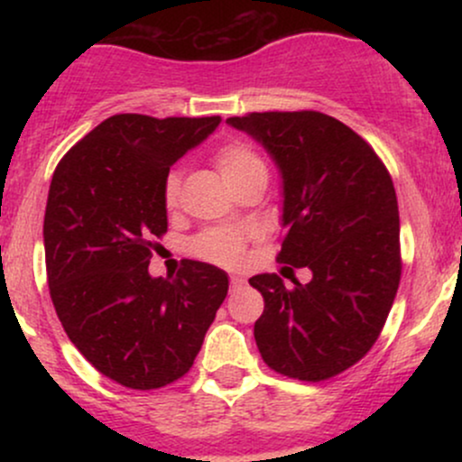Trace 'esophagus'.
I'll return each instance as SVG.
<instances>
[{
    "label": "esophagus",
    "mask_w": 462,
    "mask_h": 462,
    "mask_svg": "<svg viewBox=\"0 0 462 462\" xmlns=\"http://www.w3.org/2000/svg\"><path fill=\"white\" fill-rule=\"evenodd\" d=\"M243 284H245V278H243V275H230V286H232V289H241Z\"/></svg>",
    "instance_id": "1"
}]
</instances>
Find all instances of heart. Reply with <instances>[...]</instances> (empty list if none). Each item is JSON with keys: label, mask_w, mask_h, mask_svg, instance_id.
I'll use <instances>...</instances> for the list:
<instances>
[{"label": "heart", "mask_w": 462, "mask_h": 462, "mask_svg": "<svg viewBox=\"0 0 462 462\" xmlns=\"http://www.w3.org/2000/svg\"><path fill=\"white\" fill-rule=\"evenodd\" d=\"M215 167L219 176L238 190L252 182H267V162L254 150L252 145L243 141H230L221 145L215 153ZM180 199V173L169 171L162 184V201L169 210L176 208ZM247 232L236 230V227H208L198 235L190 243L193 252L204 261L226 264L241 263L243 249H245Z\"/></svg>", "instance_id": "heart-1"}]
</instances>
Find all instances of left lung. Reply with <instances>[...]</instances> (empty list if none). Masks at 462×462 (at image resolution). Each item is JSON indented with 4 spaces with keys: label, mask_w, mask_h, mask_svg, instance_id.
<instances>
[{
    "label": "left lung",
    "mask_w": 462,
    "mask_h": 462,
    "mask_svg": "<svg viewBox=\"0 0 462 462\" xmlns=\"http://www.w3.org/2000/svg\"><path fill=\"white\" fill-rule=\"evenodd\" d=\"M227 124L278 164L286 230L278 261L312 273L293 289L275 273L249 278L264 300L254 323L258 352L289 378H332L369 352L400 286L393 180L363 136L317 110L249 113Z\"/></svg>",
    "instance_id": "8db88e82"
}]
</instances>
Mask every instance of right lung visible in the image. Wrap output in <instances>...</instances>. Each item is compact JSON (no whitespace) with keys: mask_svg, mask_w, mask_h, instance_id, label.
<instances>
[{"mask_svg":"<svg viewBox=\"0 0 462 462\" xmlns=\"http://www.w3.org/2000/svg\"><path fill=\"white\" fill-rule=\"evenodd\" d=\"M221 116L113 115L58 162L45 208V264L67 337L106 378L139 391L176 383L227 295V273L184 261L152 278V238L167 232L171 164Z\"/></svg>","mask_w":462,"mask_h":462,"instance_id":"right-lung-1","label":"right lung"}]
</instances>
